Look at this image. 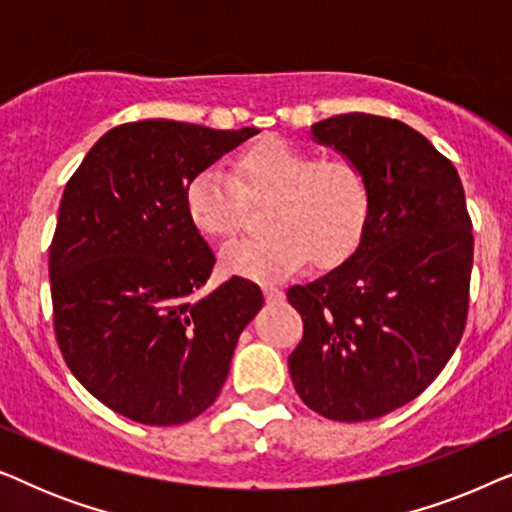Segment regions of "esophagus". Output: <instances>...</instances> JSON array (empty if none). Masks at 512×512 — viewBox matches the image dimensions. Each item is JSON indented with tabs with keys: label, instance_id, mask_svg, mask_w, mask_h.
Instances as JSON below:
<instances>
[{
	"label": "esophagus",
	"instance_id": "esophagus-1",
	"mask_svg": "<svg viewBox=\"0 0 512 512\" xmlns=\"http://www.w3.org/2000/svg\"><path fill=\"white\" fill-rule=\"evenodd\" d=\"M263 293H265V300H268V303H282L284 300V291L275 289V286H265Z\"/></svg>",
	"mask_w": 512,
	"mask_h": 512
}]
</instances>
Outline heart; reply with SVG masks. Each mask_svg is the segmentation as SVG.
I'll return each instance as SVG.
<instances>
[{
	"mask_svg": "<svg viewBox=\"0 0 512 512\" xmlns=\"http://www.w3.org/2000/svg\"><path fill=\"white\" fill-rule=\"evenodd\" d=\"M270 198L263 237H247L221 251L230 275L277 282L314 258L321 268L347 261L359 249L370 219V184L349 158H319L314 151L261 139L233 163V177L207 167L184 188L186 214L207 237H230L242 226L247 200Z\"/></svg>",
	"mask_w": 512,
	"mask_h": 512,
	"instance_id": "obj_1",
	"label": "heart"
}]
</instances>
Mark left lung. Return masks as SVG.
I'll use <instances>...</instances> for the list:
<instances>
[{
  "label": "left lung",
  "mask_w": 512,
  "mask_h": 512,
  "mask_svg": "<svg viewBox=\"0 0 512 512\" xmlns=\"http://www.w3.org/2000/svg\"><path fill=\"white\" fill-rule=\"evenodd\" d=\"M312 139L361 165L373 202L359 249L286 293L303 317L289 373L321 417L368 422L422 394L457 349L473 226L454 165L410 125L342 114Z\"/></svg>",
  "instance_id": "left-lung-1"
}]
</instances>
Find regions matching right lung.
Instances as JSON below:
<instances>
[{
	"label": "right lung",
	"mask_w": 512,
	"mask_h": 512,
	"mask_svg": "<svg viewBox=\"0 0 512 512\" xmlns=\"http://www.w3.org/2000/svg\"><path fill=\"white\" fill-rule=\"evenodd\" d=\"M256 132L125 123L67 181L48 249L55 338L76 380L132 422L172 426L205 412L263 307L242 277L200 291L216 258L184 205L191 177Z\"/></svg>",
	"instance_id": "right-lung-1"
}]
</instances>
